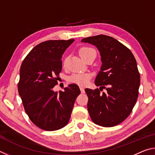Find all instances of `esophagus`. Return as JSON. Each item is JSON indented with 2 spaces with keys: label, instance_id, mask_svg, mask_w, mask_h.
Here are the masks:
<instances>
[{
  "label": "esophagus",
  "instance_id": "1",
  "mask_svg": "<svg viewBox=\"0 0 155 155\" xmlns=\"http://www.w3.org/2000/svg\"><path fill=\"white\" fill-rule=\"evenodd\" d=\"M80 90L81 91V93H85V90L83 87H80Z\"/></svg>",
  "mask_w": 155,
  "mask_h": 155
}]
</instances>
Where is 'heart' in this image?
Here are the masks:
<instances>
[{
	"label": "heart",
	"instance_id": "obj_1",
	"mask_svg": "<svg viewBox=\"0 0 155 155\" xmlns=\"http://www.w3.org/2000/svg\"><path fill=\"white\" fill-rule=\"evenodd\" d=\"M78 53H79V55L81 58L84 60L87 59L90 56L94 55L96 57V55L95 50L87 46H83L80 48V49L78 50ZM68 58L65 57L63 60V65H64V67L66 66ZM90 78L91 74H88V73H74V74H73L69 77V81L73 83L78 84L79 85H85L86 84L88 83Z\"/></svg>",
	"mask_w": 155,
	"mask_h": 155
}]
</instances>
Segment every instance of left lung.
I'll return each mask as SVG.
<instances>
[{"mask_svg": "<svg viewBox=\"0 0 155 155\" xmlns=\"http://www.w3.org/2000/svg\"><path fill=\"white\" fill-rule=\"evenodd\" d=\"M81 41L95 46L103 63L95 79L100 90H85L89 114L95 124L114 127L127 118L137 102L140 74L135 58L127 47L110 36L89 37ZM103 88L106 93L100 94Z\"/></svg>", "mask_w": 155, "mask_h": 155, "instance_id": "obj_1", "label": "left lung"}]
</instances>
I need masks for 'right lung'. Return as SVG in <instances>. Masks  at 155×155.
Returning <instances> with one entry per match:
<instances>
[{
    "label": "right lung",
    "mask_w": 155,
    "mask_h": 155,
    "mask_svg": "<svg viewBox=\"0 0 155 155\" xmlns=\"http://www.w3.org/2000/svg\"><path fill=\"white\" fill-rule=\"evenodd\" d=\"M74 41H43L31 50L21 65L18 93L26 114L41 129L56 130L67 125L81 94L76 84L59 93L52 90L61 79L62 54Z\"/></svg>",
    "instance_id": "right-lung-1"
}]
</instances>
